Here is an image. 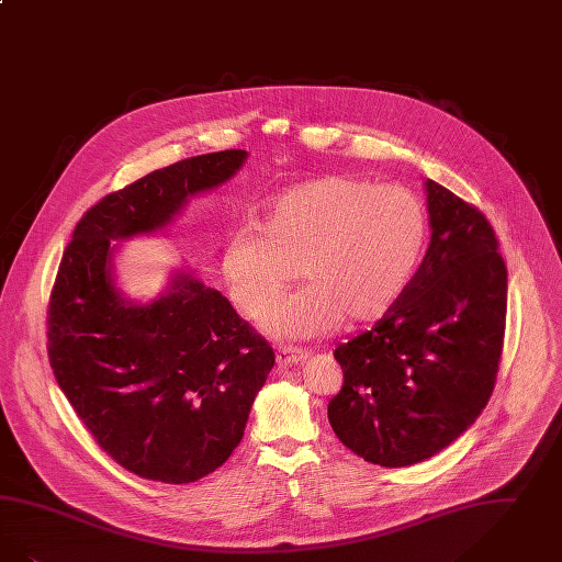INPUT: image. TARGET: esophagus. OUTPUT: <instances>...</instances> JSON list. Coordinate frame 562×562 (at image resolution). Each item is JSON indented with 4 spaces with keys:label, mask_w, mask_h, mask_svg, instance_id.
<instances>
[{
    "label": "esophagus",
    "mask_w": 562,
    "mask_h": 562,
    "mask_svg": "<svg viewBox=\"0 0 562 562\" xmlns=\"http://www.w3.org/2000/svg\"><path fill=\"white\" fill-rule=\"evenodd\" d=\"M310 358L307 351H299V349H280L276 353V366L278 368H289V366H296Z\"/></svg>",
    "instance_id": "esophagus-1"
}]
</instances>
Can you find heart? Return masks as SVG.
<instances>
[{
	"label": "heart",
	"mask_w": 562,
	"mask_h": 562,
	"mask_svg": "<svg viewBox=\"0 0 562 562\" xmlns=\"http://www.w3.org/2000/svg\"><path fill=\"white\" fill-rule=\"evenodd\" d=\"M427 240V211L402 186L328 176L292 186L266 224L240 225L222 271L236 305L255 314L300 268L308 286L259 314L266 335L307 340L347 322L368 324L402 299Z\"/></svg>",
	"instance_id": "obj_1"
}]
</instances>
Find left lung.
<instances>
[{
  "label": "left lung",
  "instance_id": "obj_1",
  "mask_svg": "<svg viewBox=\"0 0 562 562\" xmlns=\"http://www.w3.org/2000/svg\"><path fill=\"white\" fill-rule=\"evenodd\" d=\"M430 245L397 305L338 345L342 389L328 420L345 448L386 469L448 448L490 402L508 271L485 215L425 180Z\"/></svg>",
  "mask_w": 562,
  "mask_h": 562
}]
</instances>
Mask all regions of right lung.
<instances>
[{
    "label": "right lung",
    "instance_id": "right-lung-1",
    "mask_svg": "<svg viewBox=\"0 0 562 562\" xmlns=\"http://www.w3.org/2000/svg\"><path fill=\"white\" fill-rule=\"evenodd\" d=\"M247 150L186 158L104 196L72 232L47 310L58 386L116 464L194 483L240 443L273 368L270 345L224 294L176 268L153 301L116 284L123 240L165 234L194 196L232 180Z\"/></svg>",
    "mask_w": 562,
    "mask_h": 562
}]
</instances>
